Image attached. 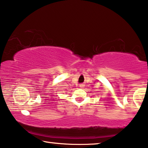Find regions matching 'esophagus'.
Here are the masks:
<instances>
[{
  "mask_svg": "<svg viewBox=\"0 0 148 148\" xmlns=\"http://www.w3.org/2000/svg\"><path fill=\"white\" fill-rule=\"evenodd\" d=\"M85 86H84V84H80L79 85V87H82H82H84Z\"/></svg>",
  "mask_w": 148,
  "mask_h": 148,
  "instance_id": "34e87169",
  "label": "esophagus"
}]
</instances>
